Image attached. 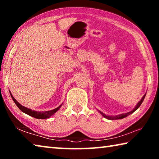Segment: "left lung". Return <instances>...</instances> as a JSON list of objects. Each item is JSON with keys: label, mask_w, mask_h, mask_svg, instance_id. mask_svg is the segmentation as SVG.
<instances>
[{"label": "left lung", "mask_w": 159, "mask_h": 159, "mask_svg": "<svg viewBox=\"0 0 159 159\" xmlns=\"http://www.w3.org/2000/svg\"><path fill=\"white\" fill-rule=\"evenodd\" d=\"M145 96H146V94H145V95H144L143 97H142V98L141 99V100L138 102V104H137V105H136V107H134V108L133 109V111H131L128 112V113H125V114H120V115H118V116H107V115H105L104 114H103V113H102V112H101L100 111H99L100 112V114H101L102 116H104V118H107V119H109V120L122 119V118H125V117H126V116H128V115L133 114V113L134 111H135L136 110L138 109L139 107H140V105H141L142 103V102H143L144 99V98H145Z\"/></svg>", "instance_id": "8db88e82"}]
</instances>
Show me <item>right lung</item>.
Masks as SVG:
<instances>
[{
  "label": "right lung",
  "mask_w": 159,
  "mask_h": 159,
  "mask_svg": "<svg viewBox=\"0 0 159 159\" xmlns=\"http://www.w3.org/2000/svg\"><path fill=\"white\" fill-rule=\"evenodd\" d=\"M10 95H11L12 98L13 99V101L15 103L16 105L17 106V107L19 109H20L21 111H23L24 113H25V114H28L29 116H31L34 117V118H39V119H45V118H50L51 116H52L55 113L57 112L60 108L61 106V104L60 106H59L57 108L55 109H52V110H50V111H34V110H31L30 109H28L26 108V107H24L20 104L19 102L16 100L15 99L14 97L12 95V94L10 93Z\"/></svg>",
  "instance_id": "obj_1"
}]
</instances>
